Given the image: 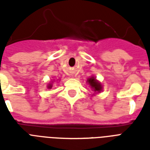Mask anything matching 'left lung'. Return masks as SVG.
<instances>
[{"instance_id":"obj_1","label":"left lung","mask_w":150,"mask_h":150,"mask_svg":"<svg viewBox=\"0 0 150 150\" xmlns=\"http://www.w3.org/2000/svg\"><path fill=\"white\" fill-rule=\"evenodd\" d=\"M87 82L88 84L90 86L92 89L95 92V93H99L102 91V85L99 81L96 79V78H94L93 76H92L91 78H89L87 79Z\"/></svg>"}]
</instances>
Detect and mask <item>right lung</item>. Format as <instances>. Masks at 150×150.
I'll use <instances>...</instances> for the list:
<instances>
[{"label":"right lung","instance_id":"right-lung-1","mask_svg":"<svg viewBox=\"0 0 150 150\" xmlns=\"http://www.w3.org/2000/svg\"><path fill=\"white\" fill-rule=\"evenodd\" d=\"M52 86H52V84L51 83H50L49 85H47V89H51Z\"/></svg>","mask_w":150,"mask_h":150}]
</instances>
